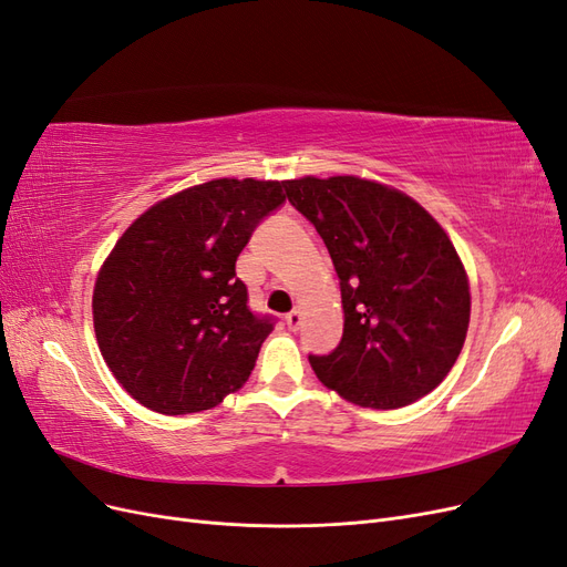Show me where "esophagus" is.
I'll use <instances>...</instances> for the list:
<instances>
[{
	"mask_svg": "<svg viewBox=\"0 0 567 567\" xmlns=\"http://www.w3.org/2000/svg\"><path fill=\"white\" fill-rule=\"evenodd\" d=\"M302 319H305L302 310H298V307H296V310H293V312H290V315L286 317V326H288V329H290V331H298V329H300V326H302Z\"/></svg>",
	"mask_w": 567,
	"mask_h": 567,
	"instance_id": "34e87169",
	"label": "esophagus"
}]
</instances>
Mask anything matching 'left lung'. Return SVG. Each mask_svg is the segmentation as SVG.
<instances>
[{
  "mask_svg": "<svg viewBox=\"0 0 567 567\" xmlns=\"http://www.w3.org/2000/svg\"><path fill=\"white\" fill-rule=\"evenodd\" d=\"M333 260L342 340L310 357L317 379L367 409H400L433 392L471 321L468 274L440 221L404 192L354 175L286 179Z\"/></svg>",
  "mask_w": 567,
  "mask_h": 567,
  "instance_id": "8db88e82",
  "label": "left lung"
}]
</instances>
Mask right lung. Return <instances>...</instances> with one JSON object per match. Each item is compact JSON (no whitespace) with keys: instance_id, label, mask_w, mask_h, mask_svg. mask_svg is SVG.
<instances>
[{"instance_id":"obj_1","label":"right lung","mask_w":567,"mask_h":567,"mask_svg":"<svg viewBox=\"0 0 567 567\" xmlns=\"http://www.w3.org/2000/svg\"><path fill=\"white\" fill-rule=\"evenodd\" d=\"M284 182L221 177L153 203L101 265L92 296L101 357L158 414H196L244 388L269 319L248 310L236 257Z\"/></svg>"}]
</instances>
